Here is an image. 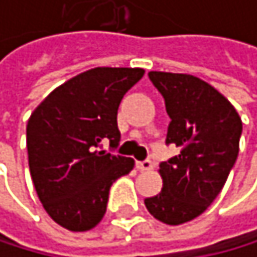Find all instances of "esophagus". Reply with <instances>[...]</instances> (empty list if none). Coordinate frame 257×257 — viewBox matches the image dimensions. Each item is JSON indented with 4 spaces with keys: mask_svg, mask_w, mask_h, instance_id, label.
I'll return each mask as SVG.
<instances>
[{
    "mask_svg": "<svg viewBox=\"0 0 257 257\" xmlns=\"http://www.w3.org/2000/svg\"><path fill=\"white\" fill-rule=\"evenodd\" d=\"M137 168L140 171H149L154 168V165L151 160H144V162H137Z\"/></svg>",
    "mask_w": 257,
    "mask_h": 257,
    "instance_id": "obj_1",
    "label": "esophagus"
}]
</instances>
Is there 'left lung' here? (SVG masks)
<instances>
[{
	"mask_svg": "<svg viewBox=\"0 0 257 257\" xmlns=\"http://www.w3.org/2000/svg\"><path fill=\"white\" fill-rule=\"evenodd\" d=\"M171 117L166 143L180 154L160 163L163 188L146 209L166 224H182L218 196L238 155L242 119L223 94L188 73L149 72Z\"/></svg>",
	"mask_w": 257,
	"mask_h": 257,
	"instance_id": "obj_1",
	"label": "left lung"
}]
</instances>
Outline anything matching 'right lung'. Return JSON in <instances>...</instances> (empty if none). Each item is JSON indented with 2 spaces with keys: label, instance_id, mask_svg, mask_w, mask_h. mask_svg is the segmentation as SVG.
<instances>
[{
  "label": "right lung",
  "instance_id": "right-lung-1",
  "mask_svg": "<svg viewBox=\"0 0 257 257\" xmlns=\"http://www.w3.org/2000/svg\"><path fill=\"white\" fill-rule=\"evenodd\" d=\"M143 75L138 67L86 70L51 91L28 119L31 179L45 212L62 228H95L109 187L135 166L130 157L108 154L102 146L119 144V103Z\"/></svg>",
  "mask_w": 257,
  "mask_h": 257
}]
</instances>
